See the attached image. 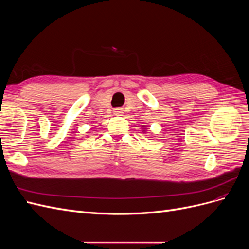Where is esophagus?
Listing matches in <instances>:
<instances>
[{
  "instance_id": "esophagus-1",
  "label": "esophagus",
  "mask_w": 249,
  "mask_h": 249,
  "mask_svg": "<svg viewBox=\"0 0 249 249\" xmlns=\"http://www.w3.org/2000/svg\"><path fill=\"white\" fill-rule=\"evenodd\" d=\"M114 113H115V114H117V115H120L123 113V111H122V109H115Z\"/></svg>"
}]
</instances>
